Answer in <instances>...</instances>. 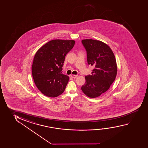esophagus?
<instances>
[{"mask_svg": "<svg viewBox=\"0 0 148 148\" xmlns=\"http://www.w3.org/2000/svg\"><path fill=\"white\" fill-rule=\"evenodd\" d=\"M71 77L72 78H76V77H77V75H71Z\"/></svg>", "mask_w": 148, "mask_h": 148, "instance_id": "esophagus-1", "label": "esophagus"}]
</instances>
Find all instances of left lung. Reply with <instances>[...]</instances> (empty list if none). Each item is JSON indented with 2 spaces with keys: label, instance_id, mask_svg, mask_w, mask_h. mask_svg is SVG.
<instances>
[{
  "label": "left lung",
  "instance_id": "8db88e82",
  "mask_svg": "<svg viewBox=\"0 0 148 148\" xmlns=\"http://www.w3.org/2000/svg\"><path fill=\"white\" fill-rule=\"evenodd\" d=\"M82 43L86 49L88 64L95 66L92 75L85 77L86 83L81 88L89 98H95L108 91L117 73L114 54L110 47L103 42L84 39Z\"/></svg>",
  "mask_w": 148,
  "mask_h": 148
}]
</instances>
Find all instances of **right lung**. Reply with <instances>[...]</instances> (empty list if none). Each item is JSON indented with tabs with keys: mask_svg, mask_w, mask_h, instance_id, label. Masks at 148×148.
<instances>
[{
	"mask_svg": "<svg viewBox=\"0 0 148 148\" xmlns=\"http://www.w3.org/2000/svg\"><path fill=\"white\" fill-rule=\"evenodd\" d=\"M74 40H52L36 52L32 64L34 82L38 90L48 97L64 92L69 77L62 73L65 55L75 45Z\"/></svg>",
	"mask_w": 148,
	"mask_h": 148,
	"instance_id": "1",
	"label": "right lung"
}]
</instances>
